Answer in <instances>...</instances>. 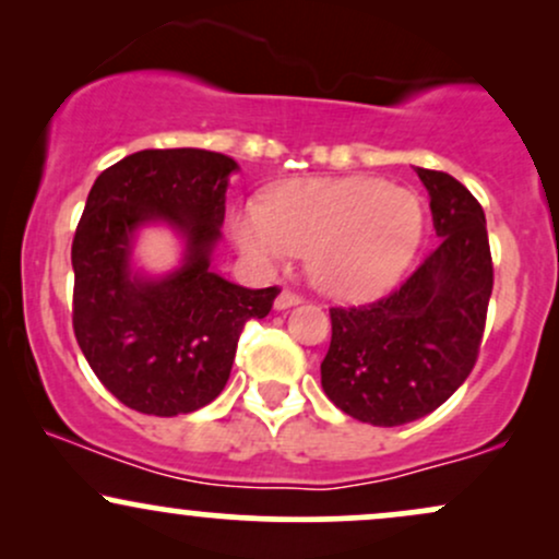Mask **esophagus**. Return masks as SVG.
Returning a JSON list of instances; mask_svg holds the SVG:
<instances>
[{"label": "esophagus", "mask_w": 559, "mask_h": 559, "mask_svg": "<svg viewBox=\"0 0 559 559\" xmlns=\"http://www.w3.org/2000/svg\"><path fill=\"white\" fill-rule=\"evenodd\" d=\"M301 301V297L297 292H292V288H284V292L278 294V297H275V307H278V310H286V307H294V305H299Z\"/></svg>", "instance_id": "esophagus-1"}]
</instances>
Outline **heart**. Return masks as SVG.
Listing matches in <instances>:
<instances>
[{"instance_id": "1", "label": "heart", "mask_w": 559, "mask_h": 559, "mask_svg": "<svg viewBox=\"0 0 559 559\" xmlns=\"http://www.w3.org/2000/svg\"><path fill=\"white\" fill-rule=\"evenodd\" d=\"M418 194L381 178H338L278 186L265 204L230 217L239 249L258 265L307 254L320 292L360 299L394 284L423 239Z\"/></svg>"}]
</instances>
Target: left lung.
Segmentation results:
<instances>
[{
  "instance_id": "obj_1",
  "label": "left lung",
  "mask_w": 559,
  "mask_h": 559,
  "mask_svg": "<svg viewBox=\"0 0 559 559\" xmlns=\"http://www.w3.org/2000/svg\"><path fill=\"white\" fill-rule=\"evenodd\" d=\"M431 197L436 249L386 297L331 307L320 362L325 396L370 426H404L433 413L478 360L493 265L486 215L457 178L418 168Z\"/></svg>"
}]
</instances>
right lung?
I'll return each instance as SVG.
<instances>
[{
    "instance_id": "right-lung-1",
    "label": "right lung",
    "mask_w": 559,
    "mask_h": 559,
    "mask_svg": "<svg viewBox=\"0 0 559 559\" xmlns=\"http://www.w3.org/2000/svg\"><path fill=\"white\" fill-rule=\"evenodd\" d=\"M239 165L207 150H144L99 173L75 228L73 331L115 400L144 415L194 413L221 394L247 320L265 318L278 286L243 288L210 271ZM163 219L187 258L159 282L130 275L132 230Z\"/></svg>"
}]
</instances>
